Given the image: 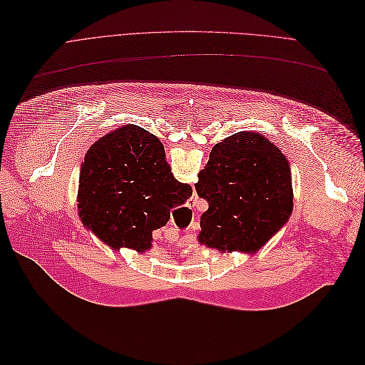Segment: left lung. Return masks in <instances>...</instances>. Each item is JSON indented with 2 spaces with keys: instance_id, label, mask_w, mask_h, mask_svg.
<instances>
[{
  "instance_id": "left-lung-1",
  "label": "left lung",
  "mask_w": 365,
  "mask_h": 365,
  "mask_svg": "<svg viewBox=\"0 0 365 365\" xmlns=\"http://www.w3.org/2000/svg\"><path fill=\"white\" fill-rule=\"evenodd\" d=\"M195 189L208 202L197 240L219 251L256 252L294 207L288 160L267 137L248 130L215 145Z\"/></svg>"
}]
</instances>
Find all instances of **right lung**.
Returning <instances> with one entry per match:
<instances>
[{
	"mask_svg": "<svg viewBox=\"0 0 365 365\" xmlns=\"http://www.w3.org/2000/svg\"><path fill=\"white\" fill-rule=\"evenodd\" d=\"M190 196L192 187L172 175L163 143L140 126L120 128L86 152L79 180L82 222L114 250H149L152 231Z\"/></svg>",
	"mask_w": 365,
	"mask_h": 365,
	"instance_id": "1",
	"label": "right lung"
}]
</instances>
